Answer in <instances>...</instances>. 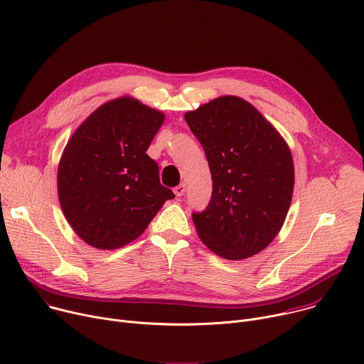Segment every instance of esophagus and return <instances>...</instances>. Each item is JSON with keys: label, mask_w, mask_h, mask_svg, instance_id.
<instances>
[{"label": "esophagus", "mask_w": 364, "mask_h": 364, "mask_svg": "<svg viewBox=\"0 0 364 364\" xmlns=\"http://www.w3.org/2000/svg\"><path fill=\"white\" fill-rule=\"evenodd\" d=\"M174 193L177 197H181L186 193V184H178L177 187H174Z\"/></svg>", "instance_id": "esophagus-1"}]
</instances>
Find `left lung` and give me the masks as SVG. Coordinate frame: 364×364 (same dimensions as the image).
Returning <instances> with one entry per match:
<instances>
[{"label": "left lung", "instance_id": "1", "mask_svg": "<svg viewBox=\"0 0 364 364\" xmlns=\"http://www.w3.org/2000/svg\"><path fill=\"white\" fill-rule=\"evenodd\" d=\"M212 174V196L191 218L200 240L226 259L266 248L290 208L293 159L279 132L240 97L225 95L186 113Z\"/></svg>", "mask_w": 364, "mask_h": 364}]
</instances>
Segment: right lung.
<instances>
[{"label":"right lung","instance_id":"1","mask_svg":"<svg viewBox=\"0 0 364 364\" xmlns=\"http://www.w3.org/2000/svg\"><path fill=\"white\" fill-rule=\"evenodd\" d=\"M164 114L134 98L98 107L77 129L59 162L62 212L77 235L100 250L136 240L174 193L146 151Z\"/></svg>","mask_w":364,"mask_h":364}]
</instances>
